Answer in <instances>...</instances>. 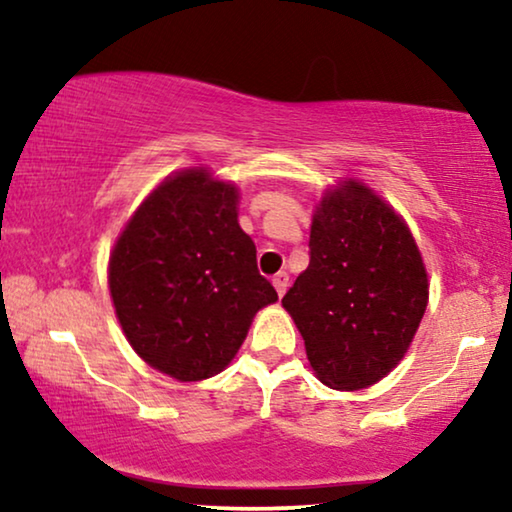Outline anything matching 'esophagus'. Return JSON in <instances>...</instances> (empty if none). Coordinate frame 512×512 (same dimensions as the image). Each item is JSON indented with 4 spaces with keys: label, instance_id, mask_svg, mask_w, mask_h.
<instances>
[{
    "label": "esophagus",
    "instance_id": "34e87169",
    "mask_svg": "<svg viewBox=\"0 0 512 512\" xmlns=\"http://www.w3.org/2000/svg\"><path fill=\"white\" fill-rule=\"evenodd\" d=\"M272 284H275L279 296H284L286 289H289V275H286V272H277V275L272 277Z\"/></svg>",
    "mask_w": 512,
    "mask_h": 512
}]
</instances>
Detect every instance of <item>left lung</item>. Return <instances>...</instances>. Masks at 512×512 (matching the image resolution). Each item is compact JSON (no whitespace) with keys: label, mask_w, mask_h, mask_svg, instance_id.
I'll return each mask as SVG.
<instances>
[{"label":"left lung","mask_w":512,"mask_h":512,"mask_svg":"<svg viewBox=\"0 0 512 512\" xmlns=\"http://www.w3.org/2000/svg\"><path fill=\"white\" fill-rule=\"evenodd\" d=\"M429 279L408 226L359 181L326 193L310 230V265L282 305L314 373L333 389L382 380L417 333Z\"/></svg>","instance_id":"obj_1"}]
</instances>
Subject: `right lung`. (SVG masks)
<instances>
[{"label": "right lung", "instance_id": "add662e5", "mask_svg": "<svg viewBox=\"0 0 512 512\" xmlns=\"http://www.w3.org/2000/svg\"><path fill=\"white\" fill-rule=\"evenodd\" d=\"M109 289L132 349L181 382L221 373L277 291L237 223V188L207 170L165 179L109 261Z\"/></svg>", "mask_w": 512, "mask_h": 512}]
</instances>
